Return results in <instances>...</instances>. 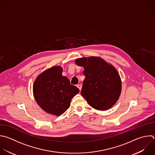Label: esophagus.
<instances>
[{
    "label": "esophagus",
    "mask_w": 155,
    "mask_h": 155,
    "mask_svg": "<svg viewBox=\"0 0 155 155\" xmlns=\"http://www.w3.org/2000/svg\"><path fill=\"white\" fill-rule=\"evenodd\" d=\"M77 87L79 89V90L81 91V88H82V86H81V85H80V84H78V85H77Z\"/></svg>",
    "instance_id": "esophagus-1"
}]
</instances>
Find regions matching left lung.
Segmentation results:
<instances>
[{
	"label": "left lung",
	"instance_id": "8db88e82",
	"mask_svg": "<svg viewBox=\"0 0 155 155\" xmlns=\"http://www.w3.org/2000/svg\"><path fill=\"white\" fill-rule=\"evenodd\" d=\"M76 65L84 67L81 94L88 104L98 110H107L118 100L122 88L116 69L102 58L91 56L77 59Z\"/></svg>",
	"mask_w": 155,
	"mask_h": 155
}]
</instances>
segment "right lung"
Instances as JSON below:
<instances>
[{
    "mask_svg": "<svg viewBox=\"0 0 155 155\" xmlns=\"http://www.w3.org/2000/svg\"><path fill=\"white\" fill-rule=\"evenodd\" d=\"M62 73L61 67H53L39 74L33 84L38 104L47 113L56 116L62 114L70 107L71 99L79 91Z\"/></svg>",
    "mask_w": 155,
    "mask_h": 155,
    "instance_id": "right-lung-1",
    "label": "right lung"
}]
</instances>
